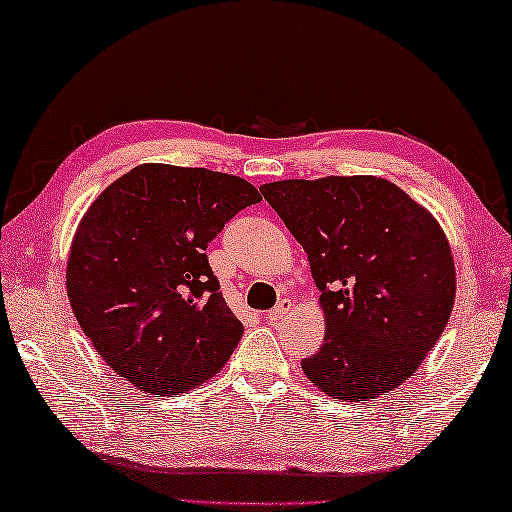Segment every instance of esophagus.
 <instances>
[{
	"mask_svg": "<svg viewBox=\"0 0 512 512\" xmlns=\"http://www.w3.org/2000/svg\"><path fill=\"white\" fill-rule=\"evenodd\" d=\"M292 308H295V301L292 299H281L279 304H276L270 313H267V317H270L272 322H279V320H283V317H288V313L292 311Z\"/></svg>",
	"mask_w": 512,
	"mask_h": 512,
	"instance_id": "esophagus-1",
	"label": "esophagus"
}]
</instances>
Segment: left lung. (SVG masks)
Segmentation results:
<instances>
[{"label": "left lung", "instance_id": "obj_1", "mask_svg": "<svg viewBox=\"0 0 512 512\" xmlns=\"http://www.w3.org/2000/svg\"><path fill=\"white\" fill-rule=\"evenodd\" d=\"M261 192L304 247L322 292L324 345L301 370L342 401L399 388L454 308V258L438 220L379 177L288 179Z\"/></svg>", "mask_w": 512, "mask_h": 512}]
</instances>
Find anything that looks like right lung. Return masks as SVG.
<instances>
[{"mask_svg":"<svg viewBox=\"0 0 512 512\" xmlns=\"http://www.w3.org/2000/svg\"><path fill=\"white\" fill-rule=\"evenodd\" d=\"M258 201V190L233 174L145 163L83 215L67 258V297L104 363L138 390H192L238 347L245 329L206 247Z\"/></svg>","mask_w":512,"mask_h":512,"instance_id":"obj_1","label":"right lung"}]
</instances>
